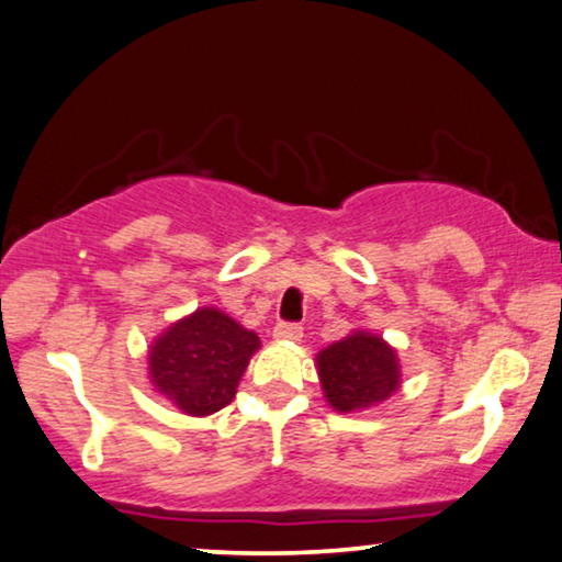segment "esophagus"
I'll return each instance as SVG.
<instances>
[{
    "label": "esophagus",
    "instance_id": "1",
    "mask_svg": "<svg viewBox=\"0 0 562 562\" xmlns=\"http://www.w3.org/2000/svg\"><path fill=\"white\" fill-rule=\"evenodd\" d=\"M303 337V326L295 322H280L274 326V339H288V342H297Z\"/></svg>",
    "mask_w": 562,
    "mask_h": 562
}]
</instances>
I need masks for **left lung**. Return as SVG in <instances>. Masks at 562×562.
Returning <instances> with one entry per match:
<instances>
[{
    "mask_svg": "<svg viewBox=\"0 0 562 562\" xmlns=\"http://www.w3.org/2000/svg\"><path fill=\"white\" fill-rule=\"evenodd\" d=\"M318 379L334 409L352 412L392 396L400 386V366L381 337L355 331L318 352Z\"/></svg>",
    "mask_w": 562,
    "mask_h": 562,
    "instance_id": "left-lung-1",
    "label": "left lung"
}]
</instances>
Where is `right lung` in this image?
<instances>
[{"label": "right lung", "mask_w": 562, "mask_h": 562, "mask_svg": "<svg viewBox=\"0 0 562 562\" xmlns=\"http://www.w3.org/2000/svg\"><path fill=\"white\" fill-rule=\"evenodd\" d=\"M259 345L257 334L217 308L194 311L153 345L150 379L187 415H212L236 396Z\"/></svg>", "instance_id": "add662e5"}]
</instances>
